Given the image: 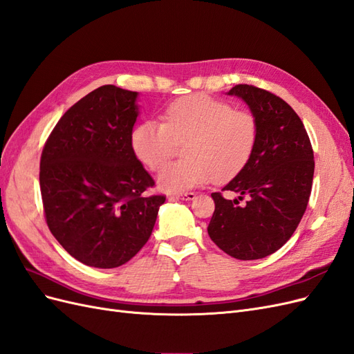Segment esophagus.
<instances>
[{
  "mask_svg": "<svg viewBox=\"0 0 354 354\" xmlns=\"http://www.w3.org/2000/svg\"><path fill=\"white\" fill-rule=\"evenodd\" d=\"M196 196V194H194V192H185V194H176L171 196L169 199H183V201H194Z\"/></svg>",
  "mask_w": 354,
  "mask_h": 354,
  "instance_id": "obj_1",
  "label": "esophagus"
}]
</instances>
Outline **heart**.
Returning a JSON list of instances; mask_svg holds the SVG:
<instances>
[{"mask_svg":"<svg viewBox=\"0 0 354 354\" xmlns=\"http://www.w3.org/2000/svg\"><path fill=\"white\" fill-rule=\"evenodd\" d=\"M259 122L251 112L234 111L227 102L198 93L180 97L164 113V124L147 120L130 137L136 158L158 171L185 142V159L168 164L158 176L159 187L181 192L207 183H223L238 176L251 159Z\"/></svg>","mask_w":354,"mask_h":354,"instance_id":"1","label":"heart"}]
</instances>
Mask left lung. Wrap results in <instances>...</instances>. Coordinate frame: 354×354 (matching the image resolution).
<instances>
[{"label":"left lung","instance_id":"8db88e82","mask_svg":"<svg viewBox=\"0 0 354 354\" xmlns=\"http://www.w3.org/2000/svg\"><path fill=\"white\" fill-rule=\"evenodd\" d=\"M242 99L259 122L248 164L223 187L234 199L211 194L216 209L208 224L211 241L238 260L276 252L301 221L315 174V156L299 116L277 95L239 84L227 93Z\"/></svg>","mask_w":354,"mask_h":354}]
</instances>
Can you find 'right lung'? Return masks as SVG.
<instances>
[{
    "instance_id": "right-lung-1",
    "label": "right lung",
    "mask_w": 354,
    "mask_h": 354,
    "mask_svg": "<svg viewBox=\"0 0 354 354\" xmlns=\"http://www.w3.org/2000/svg\"><path fill=\"white\" fill-rule=\"evenodd\" d=\"M138 93L103 85L60 118L41 155L39 187L53 236L97 269L130 261L149 241L165 196L131 149Z\"/></svg>"
}]
</instances>
